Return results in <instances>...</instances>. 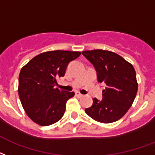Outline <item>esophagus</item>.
Returning a JSON list of instances; mask_svg holds the SVG:
<instances>
[{
	"label": "esophagus",
	"mask_w": 155,
	"mask_h": 155,
	"mask_svg": "<svg viewBox=\"0 0 155 155\" xmlns=\"http://www.w3.org/2000/svg\"><path fill=\"white\" fill-rule=\"evenodd\" d=\"M75 96L78 97H82L84 95H83V94H81V93H79V92H76V93H75Z\"/></svg>",
	"instance_id": "obj_1"
}]
</instances>
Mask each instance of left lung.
<instances>
[{
    "label": "left lung",
    "mask_w": 155,
    "mask_h": 155,
    "mask_svg": "<svg viewBox=\"0 0 155 155\" xmlns=\"http://www.w3.org/2000/svg\"><path fill=\"white\" fill-rule=\"evenodd\" d=\"M82 54L93 65L97 81L106 84L102 99L93 98L86 114L98 122H115L124 115L137 93L136 71L133 65L113 52L94 49Z\"/></svg>",
    "instance_id": "8db88e82"
}]
</instances>
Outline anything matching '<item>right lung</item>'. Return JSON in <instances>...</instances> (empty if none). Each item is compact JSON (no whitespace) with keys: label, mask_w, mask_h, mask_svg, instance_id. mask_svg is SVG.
Wrapping results in <instances>:
<instances>
[{"label":"right lung","mask_w":155,"mask_h":155,"mask_svg":"<svg viewBox=\"0 0 155 155\" xmlns=\"http://www.w3.org/2000/svg\"><path fill=\"white\" fill-rule=\"evenodd\" d=\"M80 52L54 50L39 54L22 67L18 77V95L31 120L41 126L58 122L65 113L66 103L75 95L55 88L70 62Z\"/></svg>","instance_id":"1"}]
</instances>
